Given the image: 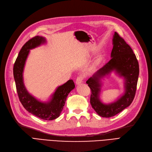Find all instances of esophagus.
<instances>
[{
    "instance_id": "esophagus-1",
    "label": "esophagus",
    "mask_w": 152,
    "mask_h": 152,
    "mask_svg": "<svg viewBox=\"0 0 152 152\" xmlns=\"http://www.w3.org/2000/svg\"><path fill=\"white\" fill-rule=\"evenodd\" d=\"M83 77H82V76L78 77L77 78V79H76V84H77V85L80 84V83H81L82 82H83Z\"/></svg>"
}]
</instances>
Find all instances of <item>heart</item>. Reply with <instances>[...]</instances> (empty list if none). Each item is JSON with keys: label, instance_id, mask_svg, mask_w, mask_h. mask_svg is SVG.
Masks as SVG:
<instances>
[{"label": "heart", "instance_id": "b5f03b06", "mask_svg": "<svg viewBox=\"0 0 152 152\" xmlns=\"http://www.w3.org/2000/svg\"><path fill=\"white\" fill-rule=\"evenodd\" d=\"M99 61H100V58H97V59L96 60V64H97Z\"/></svg>", "mask_w": 152, "mask_h": 152}]
</instances>
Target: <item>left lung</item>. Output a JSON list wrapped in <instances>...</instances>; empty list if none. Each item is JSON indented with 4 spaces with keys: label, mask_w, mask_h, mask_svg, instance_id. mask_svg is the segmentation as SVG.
<instances>
[{
    "label": "left lung",
    "mask_w": 152,
    "mask_h": 152,
    "mask_svg": "<svg viewBox=\"0 0 152 152\" xmlns=\"http://www.w3.org/2000/svg\"><path fill=\"white\" fill-rule=\"evenodd\" d=\"M113 45L111 59L86 82L91 90V106L97 114L103 118L113 117L132 104L135 96L139 75V65L135 54L129 45L116 32L113 35ZM113 71L124 77L125 93L116 102L106 104L99 99L101 78Z\"/></svg>",
    "instance_id": "left-lung-1"
}]
</instances>
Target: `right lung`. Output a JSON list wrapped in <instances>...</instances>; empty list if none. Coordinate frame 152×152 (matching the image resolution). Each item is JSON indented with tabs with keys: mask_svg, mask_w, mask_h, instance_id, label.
Segmentation results:
<instances>
[{
	"mask_svg": "<svg viewBox=\"0 0 152 152\" xmlns=\"http://www.w3.org/2000/svg\"><path fill=\"white\" fill-rule=\"evenodd\" d=\"M46 43V39L42 36H36L26 42L14 63L13 74L19 101L27 111L38 118L44 120H53L60 116L66 97L72 90L75 88L72 80H68L56 88L50 101L43 102L38 101L28 92L24 84L23 71L25 63L29 51Z\"/></svg>",
	"mask_w": 152,
	"mask_h": 152,
	"instance_id": "right-lung-1",
	"label": "right lung"
}]
</instances>
